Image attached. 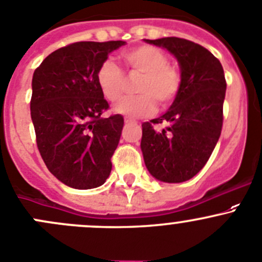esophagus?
I'll list each match as a JSON object with an SVG mask.
<instances>
[{"mask_svg": "<svg viewBox=\"0 0 262 262\" xmlns=\"http://www.w3.org/2000/svg\"><path fill=\"white\" fill-rule=\"evenodd\" d=\"M125 124H136V120H133V119H129V118H125Z\"/></svg>", "mask_w": 262, "mask_h": 262, "instance_id": "esophagus-1", "label": "esophagus"}]
</instances>
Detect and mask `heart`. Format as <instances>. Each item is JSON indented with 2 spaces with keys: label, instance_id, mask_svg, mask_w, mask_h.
<instances>
[{
  "label": "heart",
  "instance_id": "heart-1",
  "mask_svg": "<svg viewBox=\"0 0 262 262\" xmlns=\"http://www.w3.org/2000/svg\"><path fill=\"white\" fill-rule=\"evenodd\" d=\"M126 67L142 74L136 87L137 96L124 98L114 107L115 113L128 118H143L156 111V101L166 107L179 93L182 77L177 68L169 65V57L155 46L142 45L123 53ZM96 82L103 97L110 102L121 98L125 88V78L115 62L106 60L96 72Z\"/></svg>",
  "mask_w": 262,
  "mask_h": 262
}]
</instances>
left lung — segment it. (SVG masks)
<instances>
[{"mask_svg":"<svg viewBox=\"0 0 262 262\" xmlns=\"http://www.w3.org/2000/svg\"><path fill=\"white\" fill-rule=\"evenodd\" d=\"M144 42L169 51L182 77L169 110L142 124L144 164L157 180L182 183L201 171L219 141L227 91L224 70L209 50L188 39L166 37ZM162 122L167 128L155 131L153 124Z\"/></svg>","mask_w":262,"mask_h":262,"instance_id":"8db88e82","label":"left lung"}]
</instances>
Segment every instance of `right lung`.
<instances>
[{
	"label": "right lung",
	"mask_w": 262,
	"mask_h": 262,
	"mask_svg": "<svg viewBox=\"0 0 262 262\" xmlns=\"http://www.w3.org/2000/svg\"><path fill=\"white\" fill-rule=\"evenodd\" d=\"M124 40L77 42L50 53L32 79L30 116L47 169L68 187L97 188L111 172L124 118L108 108L96 72Z\"/></svg>",
	"instance_id": "add662e5"
}]
</instances>
